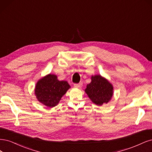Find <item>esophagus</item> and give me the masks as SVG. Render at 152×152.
<instances>
[{
    "instance_id": "esophagus-1",
    "label": "esophagus",
    "mask_w": 152,
    "mask_h": 152,
    "mask_svg": "<svg viewBox=\"0 0 152 152\" xmlns=\"http://www.w3.org/2000/svg\"><path fill=\"white\" fill-rule=\"evenodd\" d=\"M82 85H83L82 82H80V83H75L74 84V86L76 88H80L82 86Z\"/></svg>"
}]
</instances>
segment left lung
<instances>
[{"instance_id": "obj_1", "label": "left lung", "mask_w": 152, "mask_h": 152, "mask_svg": "<svg viewBox=\"0 0 152 152\" xmlns=\"http://www.w3.org/2000/svg\"><path fill=\"white\" fill-rule=\"evenodd\" d=\"M85 92L91 100L97 105L109 102L113 95V86L100 75L91 77V81L88 84Z\"/></svg>"}]
</instances>
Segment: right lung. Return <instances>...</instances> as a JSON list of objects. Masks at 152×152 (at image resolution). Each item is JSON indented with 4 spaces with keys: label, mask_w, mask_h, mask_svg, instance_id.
<instances>
[{
    "label": "right lung",
    "mask_w": 152,
    "mask_h": 152,
    "mask_svg": "<svg viewBox=\"0 0 152 152\" xmlns=\"http://www.w3.org/2000/svg\"><path fill=\"white\" fill-rule=\"evenodd\" d=\"M69 88L67 81H58L57 76L50 74L38 81L35 91L39 102L48 107H53L58 104Z\"/></svg>",
    "instance_id": "obj_1"
}]
</instances>
